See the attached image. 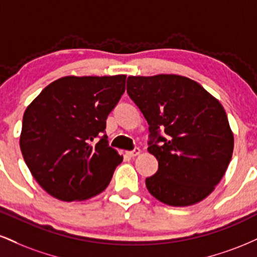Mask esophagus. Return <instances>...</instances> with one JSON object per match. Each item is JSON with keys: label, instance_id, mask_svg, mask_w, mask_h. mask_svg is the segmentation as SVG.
I'll use <instances>...</instances> for the list:
<instances>
[{"label": "esophagus", "instance_id": "esophagus-1", "mask_svg": "<svg viewBox=\"0 0 257 257\" xmlns=\"http://www.w3.org/2000/svg\"><path fill=\"white\" fill-rule=\"evenodd\" d=\"M129 157H137L138 154H140V148L139 147H135L133 151H129V152H126Z\"/></svg>", "mask_w": 257, "mask_h": 257}]
</instances>
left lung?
I'll list each match as a JSON object with an SVG mask.
<instances>
[{"instance_id":"left-lung-1","label":"left lung","mask_w":257,"mask_h":257,"mask_svg":"<svg viewBox=\"0 0 257 257\" xmlns=\"http://www.w3.org/2000/svg\"><path fill=\"white\" fill-rule=\"evenodd\" d=\"M126 92L150 125L148 152L158 160V171L146 178L148 191L170 206L202 201L233 152L222 105L200 83L175 74L129 76Z\"/></svg>"}]
</instances>
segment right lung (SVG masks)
I'll use <instances>...</instances> for the list:
<instances>
[{
	"instance_id": "right-lung-1",
	"label": "right lung",
	"mask_w": 257,
	"mask_h": 257,
	"mask_svg": "<svg viewBox=\"0 0 257 257\" xmlns=\"http://www.w3.org/2000/svg\"><path fill=\"white\" fill-rule=\"evenodd\" d=\"M125 75L64 76L27 106L21 153L40 187L61 201L87 200L122 163L109 146L106 118L125 91Z\"/></svg>"
}]
</instances>
